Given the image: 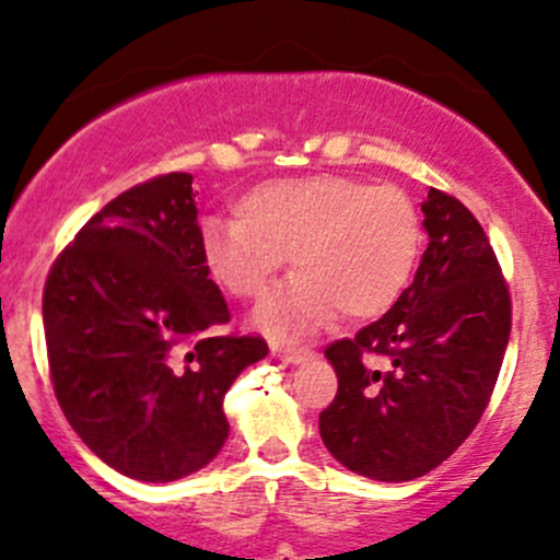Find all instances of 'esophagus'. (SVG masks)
I'll use <instances>...</instances> for the list:
<instances>
[{
  "label": "esophagus",
  "mask_w": 560,
  "mask_h": 560,
  "mask_svg": "<svg viewBox=\"0 0 560 560\" xmlns=\"http://www.w3.org/2000/svg\"><path fill=\"white\" fill-rule=\"evenodd\" d=\"M270 354H273L276 360H281V363H303V360H306L312 352L303 347H290V343L273 341L270 343Z\"/></svg>",
  "instance_id": "obj_1"
}]
</instances>
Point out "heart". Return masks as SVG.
Instances as JSON below:
<instances>
[{
  "label": "heart",
  "mask_w": 560,
  "mask_h": 560,
  "mask_svg": "<svg viewBox=\"0 0 560 560\" xmlns=\"http://www.w3.org/2000/svg\"><path fill=\"white\" fill-rule=\"evenodd\" d=\"M235 219L200 224L208 279L235 301H257L290 257L298 273L252 316L270 338L306 336L330 322L376 319L406 290L422 228L404 189L336 173L270 178L233 202Z\"/></svg>",
  "instance_id": "obj_1"
}]
</instances>
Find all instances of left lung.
I'll return each mask as SVG.
<instances>
[{"label":"left lung","instance_id":"1","mask_svg":"<svg viewBox=\"0 0 560 560\" xmlns=\"http://www.w3.org/2000/svg\"><path fill=\"white\" fill-rule=\"evenodd\" d=\"M428 248L395 306L330 343L338 393L319 415L325 447L360 477L409 482L477 428L510 343L512 303L482 224L455 197L422 202ZM385 357V372L365 366Z\"/></svg>","mask_w":560,"mask_h":560}]
</instances>
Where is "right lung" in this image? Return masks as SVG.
<instances>
[{
    "mask_svg": "<svg viewBox=\"0 0 560 560\" xmlns=\"http://www.w3.org/2000/svg\"><path fill=\"white\" fill-rule=\"evenodd\" d=\"M197 233L191 175H160L94 213L45 281L56 400L100 460L140 482L208 466L230 433L224 393L268 354L259 336H211L230 312Z\"/></svg>",
    "mask_w": 560,
    "mask_h": 560,
    "instance_id": "obj_1",
    "label": "right lung"
}]
</instances>
